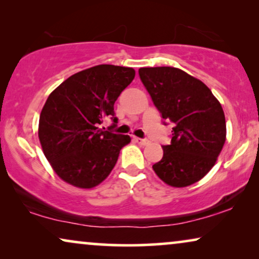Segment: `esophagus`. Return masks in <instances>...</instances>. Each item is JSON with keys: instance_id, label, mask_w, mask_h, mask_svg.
Listing matches in <instances>:
<instances>
[{"instance_id": "esophagus-1", "label": "esophagus", "mask_w": 259, "mask_h": 259, "mask_svg": "<svg viewBox=\"0 0 259 259\" xmlns=\"http://www.w3.org/2000/svg\"><path fill=\"white\" fill-rule=\"evenodd\" d=\"M134 140H136V143L141 145V146H145V145H147L148 143H150L147 139H141V138H136Z\"/></svg>"}]
</instances>
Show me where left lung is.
<instances>
[{"mask_svg": "<svg viewBox=\"0 0 259 259\" xmlns=\"http://www.w3.org/2000/svg\"><path fill=\"white\" fill-rule=\"evenodd\" d=\"M139 76L161 118L175 126L171 144L152 167L167 185H192L213 167L224 146L222 105L206 84L175 67L140 68Z\"/></svg>", "mask_w": 259, "mask_h": 259, "instance_id": "1", "label": "left lung"}]
</instances>
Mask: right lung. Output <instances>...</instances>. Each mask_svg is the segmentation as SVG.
Listing matches in <instances>:
<instances>
[{
    "label": "right lung",
    "instance_id": "add662e5",
    "mask_svg": "<svg viewBox=\"0 0 259 259\" xmlns=\"http://www.w3.org/2000/svg\"><path fill=\"white\" fill-rule=\"evenodd\" d=\"M133 68L99 65L69 76L49 95L41 111L38 139L60 178L92 189L107 178L130 136L112 132L118 123L114 102L132 82ZM108 131L99 125L105 117Z\"/></svg>",
    "mask_w": 259,
    "mask_h": 259
}]
</instances>
